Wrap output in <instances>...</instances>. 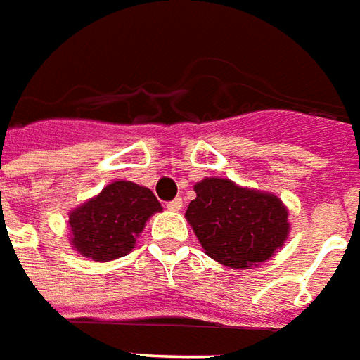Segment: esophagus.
Listing matches in <instances>:
<instances>
[{
  "label": "esophagus",
  "instance_id": "obj_1",
  "mask_svg": "<svg viewBox=\"0 0 360 360\" xmlns=\"http://www.w3.org/2000/svg\"><path fill=\"white\" fill-rule=\"evenodd\" d=\"M167 209L168 211H180L182 209V198H174L172 201H168Z\"/></svg>",
  "mask_w": 360,
  "mask_h": 360
}]
</instances>
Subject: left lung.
<instances>
[{
  "instance_id": "left-lung-1",
  "label": "left lung",
  "mask_w": 360,
  "mask_h": 360,
  "mask_svg": "<svg viewBox=\"0 0 360 360\" xmlns=\"http://www.w3.org/2000/svg\"><path fill=\"white\" fill-rule=\"evenodd\" d=\"M186 219L209 257L231 267L257 266L281 248L289 234L287 209L274 193L205 178L193 186Z\"/></svg>"
}]
</instances>
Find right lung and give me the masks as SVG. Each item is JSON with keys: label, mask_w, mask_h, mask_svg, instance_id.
I'll return each instance as SVG.
<instances>
[{"label": "right lung", "mask_w": 360, "mask_h": 360, "mask_svg": "<svg viewBox=\"0 0 360 360\" xmlns=\"http://www.w3.org/2000/svg\"><path fill=\"white\" fill-rule=\"evenodd\" d=\"M159 200L134 182H112L96 198L71 211V244L94 262L126 256L147 219L160 211Z\"/></svg>", "instance_id": "right-lung-1"}]
</instances>
